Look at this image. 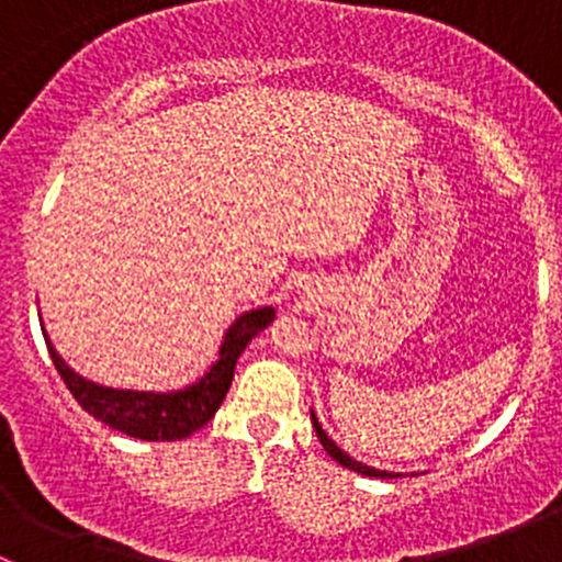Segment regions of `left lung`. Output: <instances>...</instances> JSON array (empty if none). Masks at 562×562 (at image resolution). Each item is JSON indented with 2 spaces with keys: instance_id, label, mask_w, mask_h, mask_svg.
<instances>
[{
  "instance_id": "left-lung-1",
  "label": "left lung",
  "mask_w": 562,
  "mask_h": 562,
  "mask_svg": "<svg viewBox=\"0 0 562 562\" xmlns=\"http://www.w3.org/2000/svg\"><path fill=\"white\" fill-rule=\"evenodd\" d=\"M310 416H313V427H315V432H317V440H321V446H323V449H326V454L331 457V459H337V462L342 464V468L356 470V473H361V475H372V479H400V473H389V470H378V468H370V464H364V462H356L353 457L345 454V451L339 449V446L334 443L331 438H328L326 429H323L321 422H317L315 411L310 413Z\"/></svg>"
}]
</instances>
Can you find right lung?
<instances>
[{
    "label": "right lung",
    "instance_id": "add662e5",
    "mask_svg": "<svg viewBox=\"0 0 562 562\" xmlns=\"http://www.w3.org/2000/svg\"><path fill=\"white\" fill-rule=\"evenodd\" d=\"M274 321V307H258L239 315L225 331L220 356L206 375L192 386L179 391H133V389H111L100 383L87 381L78 375L70 364H65L56 348L50 345L48 334L43 331L48 345L50 361L61 375L65 386L76 396L78 405L89 416L100 418L111 429L140 440H181L203 427L209 418H214L217 407L223 405L228 394L231 381L239 356L245 353L249 339L263 331Z\"/></svg>",
    "mask_w": 562,
    "mask_h": 562
}]
</instances>
